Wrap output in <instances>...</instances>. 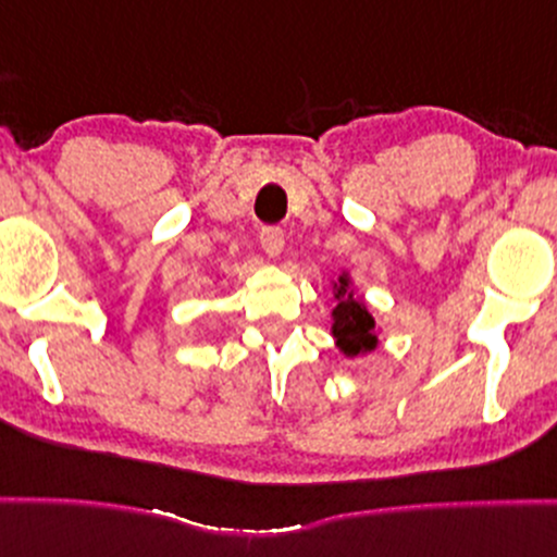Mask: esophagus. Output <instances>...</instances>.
Wrapping results in <instances>:
<instances>
[{
    "instance_id": "1",
    "label": "esophagus",
    "mask_w": 557,
    "mask_h": 557,
    "mask_svg": "<svg viewBox=\"0 0 557 557\" xmlns=\"http://www.w3.org/2000/svg\"><path fill=\"white\" fill-rule=\"evenodd\" d=\"M259 243H261V248H264L267 257L277 259L280 253H283V246H285L283 230H280V227H264V230H261V235H259Z\"/></svg>"
}]
</instances>
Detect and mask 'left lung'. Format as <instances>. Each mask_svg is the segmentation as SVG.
Returning a JSON list of instances; mask_svg holds the SVG:
<instances>
[{
    "mask_svg": "<svg viewBox=\"0 0 557 557\" xmlns=\"http://www.w3.org/2000/svg\"><path fill=\"white\" fill-rule=\"evenodd\" d=\"M335 309H332V337L345 356H363L376 348V322L369 314L367 304L356 298L348 274H341L335 283Z\"/></svg>",
    "mask_w": 557,
    "mask_h": 557,
    "instance_id": "8db88e82",
    "label": "left lung"
}]
</instances>
